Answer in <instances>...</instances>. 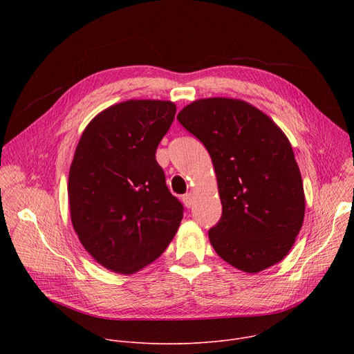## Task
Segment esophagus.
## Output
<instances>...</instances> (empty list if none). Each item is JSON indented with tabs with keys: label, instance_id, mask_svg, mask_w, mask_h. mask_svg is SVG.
Returning <instances> with one entry per match:
<instances>
[{
	"label": "esophagus",
	"instance_id": "obj_1",
	"mask_svg": "<svg viewBox=\"0 0 354 354\" xmlns=\"http://www.w3.org/2000/svg\"><path fill=\"white\" fill-rule=\"evenodd\" d=\"M182 201H183V205L189 209V207H192V203H193V198H192V194L190 193H186V194H183L182 196Z\"/></svg>",
	"mask_w": 354,
	"mask_h": 354
}]
</instances>
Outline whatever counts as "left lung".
<instances>
[{
	"label": "left lung",
	"mask_w": 354,
	"mask_h": 354,
	"mask_svg": "<svg viewBox=\"0 0 354 354\" xmlns=\"http://www.w3.org/2000/svg\"><path fill=\"white\" fill-rule=\"evenodd\" d=\"M178 120L213 161L223 205L209 231L217 255L246 273L279 263L306 214L304 186L286 134L262 111L231 97L194 100Z\"/></svg>",
	"instance_id": "obj_1"
}]
</instances>
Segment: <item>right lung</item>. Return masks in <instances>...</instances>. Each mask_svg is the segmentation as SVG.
<instances>
[{
	"instance_id": "obj_1",
	"label": "right lung",
	"mask_w": 354,
	"mask_h": 354,
	"mask_svg": "<svg viewBox=\"0 0 354 354\" xmlns=\"http://www.w3.org/2000/svg\"><path fill=\"white\" fill-rule=\"evenodd\" d=\"M175 113L169 100H126L96 115L75 148L71 223L88 254L116 273H136L161 257L183 218L156 160Z\"/></svg>"
}]
</instances>
